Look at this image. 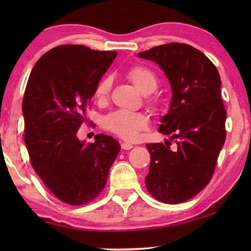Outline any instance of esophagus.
Returning a JSON list of instances; mask_svg holds the SVG:
<instances>
[{"instance_id":"34e87169","label":"esophagus","mask_w":251,"mask_h":251,"mask_svg":"<svg viewBox=\"0 0 251 251\" xmlns=\"http://www.w3.org/2000/svg\"><path fill=\"white\" fill-rule=\"evenodd\" d=\"M121 147L122 150H131L133 146L130 143H121Z\"/></svg>"}]
</instances>
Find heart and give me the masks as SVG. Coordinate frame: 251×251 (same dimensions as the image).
<instances>
[{"label":"heart","mask_w":251,"mask_h":251,"mask_svg":"<svg viewBox=\"0 0 251 251\" xmlns=\"http://www.w3.org/2000/svg\"><path fill=\"white\" fill-rule=\"evenodd\" d=\"M126 77L135 84L140 92L146 95L145 102L153 112L161 109V100L152 94L156 90L159 80L151 68L143 65H135L126 72ZM112 89L111 77L104 76L97 82L95 88V98L98 102H106L109 99ZM150 119L145 113L115 111L102 119V126L107 131L114 133L120 138L133 142L140 133L149 129Z\"/></svg>","instance_id":"1"}]
</instances>
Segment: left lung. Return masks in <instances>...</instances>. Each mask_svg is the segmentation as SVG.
Returning <instances> with one entry per match:
<instances>
[{"instance_id":"8db88e82","label":"left lung","mask_w":251,"mask_h":251,"mask_svg":"<svg viewBox=\"0 0 251 251\" xmlns=\"http://www.w3.org/2000/svg\"><path fill=\"white\" fill-rule=\"evenodd\" d=\"M156 61L173 88L170 109L159 131L171 143L146 145L151 154L145 178L149 193L163 203L190 200L209 184L226 138V109L217 68L200 50L173 42L138 53Z\"/></svg>"}]
</instances>
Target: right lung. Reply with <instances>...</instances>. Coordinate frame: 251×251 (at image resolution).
I'll list each match as a JSON object with an SVG mask.
<instances>
[{"label": "right lung", "mask_w": 251, "mask_h": 251, "mask_svg": "<svg viewBox=\"0 0 251 251\" xmlns=\"http://www.w3.org/2000/svg\"><path fill=\"white\" fill-rule=\"evenodd\" d=\"M116 54L64 44L36 61L27 82L24 139L30 164L48 190L67 204L89 203L100 194L121 149L102 133L88 144L76 137L96 84Z\"/></svg>", "instance_id": "right-lung-1"}]
</instances>
